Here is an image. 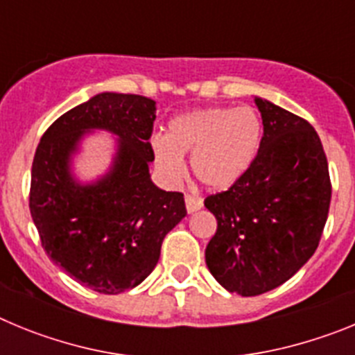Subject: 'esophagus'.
I'll return each instance as SVG.
<instances>
[{"label": "esophagus", "mask_w": 355, "mask_h": 355, "mask_svg": "<svg viewBox=\"0 0 355 355\" xmlns=\"http://www.w3.org/2000/svg\"><path fill=\"white\" fill-rule=\"evenodd\" d=\"M184 202H187V211L188 213H196L197 209L202 208V199L193 196H187L184 197Z\"/></svg>", "instance_id": "esophagus-1"}]
</instances>
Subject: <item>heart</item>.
I'll list each match as a JSON object with an SVG mask.
<instances>
[{
  "label": "heart",
  "mask_w": 355,
  "mask_h": 355,
  "mask_svg": "<svg viewBox=\"0 0 355 355\" xmlns=\"http://www.w3.org/2000/svg\"><path fill=\"white\" fill-rule=\"evenodd\" d=\"M263 137V122L249 106L199 108L168 122L167 137L155 135V165L167 181L184 175V158L192 155L197 180L211 190H227L252 167Z\"/></svg>",
  "instance_id": "b5f03b06"
}]
</instances>
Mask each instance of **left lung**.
<instances>
[{"mask_svg":"<svg viewBox=\"0 0 355 355\" xmlns=\"http://www.w3.org/2000/svg\"><path fill=\"white\" fill-rule=\"evenodd\" d=\"M263 139L236 184L206 197L216 233L206 265L220 286L254 297L286 283L315 254L331 205L329 165L307 121L254 97Z\"/></svg>","mask_w":355,"mask_h":355,"instance_id":"1","label":"left lung"}]
</instances>
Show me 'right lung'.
I'll return each mask as SVG.
<instances>
[{
  "instance_id": "obj_1",
  "label": "right lung",
  "mask_w": 355,
  "mask_h": 355,
  "mask_svg": "<svg viewBox=\"0 0 355 355\" xmlns=\"http://www.w3.org/2000/svg\"><path fill=\"white\" fill-rule=\"evenodd\" d=\"M156 101L101 92L56 119L31 165L30 213L53 263L97 293L139 286L155 270L165 234L187 215L183 193L150 180ZM94 130L116 138L110 168L83 184L71 171L83 139Z\"/></svg>"
}]
</instances>
